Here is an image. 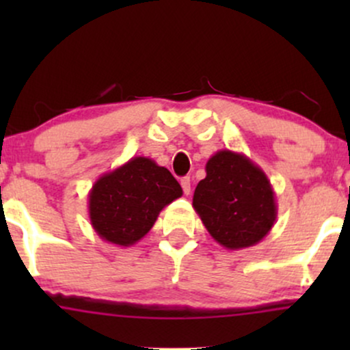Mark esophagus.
<instances>
[{
	"label": "esophagus",
	"instance_id": "esophagus-1",
	"mask_svg": "<svg viewBox=\"0 0 350 350\" xmlns=\"http://www.w3.org/2000/svg\"><path fill=\"white\" fill-rule=\"evenodd\" d=\"M180 186H183L184 194H186V196L191 194V179L183 178V179H180Z\"/></svg>",
	"mask_w": 350,
	"mask_h": 350
}]
</instances>
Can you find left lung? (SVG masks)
Returning a JSON list of instances; mask_svg holds the SVG:
<instances>
[{
    "instance_id": "left-lung-1",
    "label": "left lung",
    "mask_w": 350,
    "mask_h": 350,
    "mask_svg": "<svg viewBox=\"0 0 350 350\" xmlns=\"http://www.w3.org/2000/svg\"><path fill=\"white\" fill-rule=\"evenodd\" d=\"M192 207L212 239L227 250L262 242L278 214L275 191L265 171L248 156L230 150L208 158Z\"/></svg>"
}]
</instances>
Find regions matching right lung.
Returning <instances> with one entry per match:
<instances>
[{"instance_id":"obj_1","label":"right lung","mask_w":350,"mask_h":350,"mask_svg":"<svg viewBox=\"0 0 350 350\" xmlns=\"http://www.w3.org/2000/svg\"><path fill=\"white\" fill-rule=\"evenodd\" d=\"M180 196L183 189L166 167L136 156L95 180L88 192V217L100 239L131 247Z\"/></svg>"}]
</instances>
